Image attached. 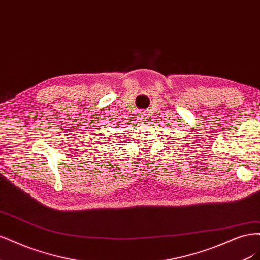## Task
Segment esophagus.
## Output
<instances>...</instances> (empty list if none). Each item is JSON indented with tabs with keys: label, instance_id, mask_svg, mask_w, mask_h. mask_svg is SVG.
Wrapping results in <instances>:
<instances>
[{
	"label": "esophagus",
	"instance_id": "1",
	"mask_svg": "<svg viewBox=\"0 0 260 260\" xmlns=\"http://www.w3.org/2000/svg\"><path fill=\"white\" fill-rule=\"evenodd\" d=\"M138 116H139V120H140V122H142V123L146 122V120H147V119H146V115H145V113H144V112H140Z\"/></svg>",
	"mask_w": 260,
	"mask_h": 260
}]
</instances>
